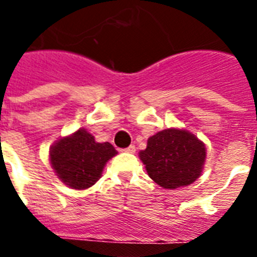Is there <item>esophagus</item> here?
<instances>
[{
    "label": "esophagus",
    "mask_w": 257,
    "mask_h": 257,
    "mask_svg": "<svg viewBox=\"0 0 257 257\" xmlns=\"http://www.w3.org/2000/svg\"><path fill=\"white\" fill-rule=\"evenodd\" d=\"M123 152H126V153H135L136 152L135 145H130V147H127L126 149H123Z\"/></svg>",
    "instance_id": "34e87169"
}]
</instances>
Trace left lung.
<instances>
[{
    "instance_id": "8db88e82",
    "label": "left lung",
    "mask_w": 257,
    "mask_h": 257,
    "mask_svg": "<svg viewBox=\"0 0 257 257\" xmlns=\"http://www.w3.org/2000/svg\"><path fill=\"white\" fill-rule=\"evenodd\" d=\"M206 145L185 128L170 127L151 136L139 152L149 178L163 189L187 187L201 176L206 162Z\"/></svg>"
}]
</instances>
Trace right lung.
I'll return each instance as SVG.
<instances>
[{
  "label": "right lung",
  "instance_id": "right-lung-1",
  "mask_svg": "<svg viewBox=\"0 0 257 257\" xmlns=\"http://www.w3.org/2000/svg\"><path fill=\"white\" fill-rule=\"evenodd\" d=\"M110 143H97L85 128L63 136L51 145V167L67 187L83 190L101 178L106 162L117 154Z\"/></svg>",
  "mask_w": 257,
  "mask_h": 257
}]
</instances>
